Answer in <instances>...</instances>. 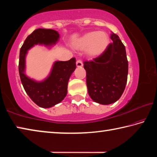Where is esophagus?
<instances>
[{
  "label": "esophagus",
  "mask_w": 157,
  "mask_h": 157,
  "mask_svg": "<svg viewBox=\"0 0 157 157\" xmlns=\"http://www.w3.org/2000/svg\"><path fill=\"white\" fill-rule=\"evenodd\" d=\"M76 66H77V67H78V68L82 67V66H83V63H82V61L79 60V59L77 60V62H76Z\"/></svg>",
  "instance_id": "1"
}]
</instances>
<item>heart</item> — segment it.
Returning <instances> with one entry per match:
<instances>
[{"label":"heart","mask_w":157,"mask_h":157,"mask_svg":"<svg viewBox=\"0 0 157 157\" xmlns=\"http://www.w3.org/2000/svg\"><path fill=\"white\" fill-rule=\"evenodd\" d=\"M110 44L108 34L103 31H93L84 34L77 40L75 48L79 50H86V55L90 58L100 56Z\"/></svg>","instance_id":"b5f03b06"}]
</instances>
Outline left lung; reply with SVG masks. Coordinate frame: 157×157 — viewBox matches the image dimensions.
<instances>
[{
	"instance_id": "obj_1",
	"label": "left lung",
	"mask_w": 157,
	"mask_h": 157,
	"mask_svg": "<svg viewBox=\"0 0 157 157\" xmlns=\"http://www.w3.org/2000/svg\"><path fill=\"white\" fill-rule=\"evenodd\" d=\"M113 43L103 54L91 62H84L89 96L101 105H110L121 97L125 89L128 61L125 47L119 36L111 33Z\"/></svg>"
}]
</instances>
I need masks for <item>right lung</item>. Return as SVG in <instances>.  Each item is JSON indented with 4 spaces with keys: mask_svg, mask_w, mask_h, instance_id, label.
Returning a JSON list of instances; mask_svg holds the SVG:
<instances>
[{
    "mask_svg": "<svg viewBox=\"0 0 157 157\" xmlns=\"http://www.w3.org/2000/svg\"><path fill=\"white\" fill-rule=\"evenodd\" d=\"M59 39L57 31L39 28L30 34L20 50L18 71L21 81L29 97L42 108H50L64 99L67 94L69 78L76 68L75 58L68 61H57L53 63L48 76L42 81H36L25 74V57L28 50L34 45L52 46Z\"/></svg>",
    "mask_w": 157,
    "mask_h": 157,
    "instance_id": "1",
    "label": "right lung"
}]
</instances>
